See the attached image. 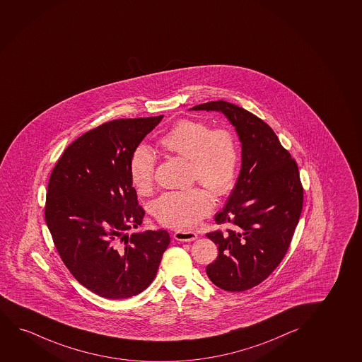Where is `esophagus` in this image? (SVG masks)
I'll use <instances>...</instances> for the list:
<instances>
[{"instance_id":"esophagus-1","label":"esophagus","mask_w":362,"mask_h":362,"mask_svg":"<svg viewBox=\"0 0 362 362\" xmlns=\"http://www.w3.org/2000/svg\"><path fill=\"white\" fill-rule=\"evenodd\" d=\"M174 238L175 240L181 241V243H191L198 238V235L192 231H187V230H179L174 233Z\"/></svg>"}]
</instances>
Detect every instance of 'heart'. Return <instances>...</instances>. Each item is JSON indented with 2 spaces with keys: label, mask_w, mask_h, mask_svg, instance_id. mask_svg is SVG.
Instances as JSON below:
<instances>
[{
  "label": "heart",
  "mask_w": 362,
  "mask_h": 362,
  "mask_svg": "<svg viewBox=\"0 0 362 362\" xmlns=\"http://www.w3.org/2000/svg\"><path fill=\"white\" fill-rule=\"evenodd\" d=\"M159 146L189 161L194 180L213 194L229 192L238 164V146L230 129H211L209 124L181 119L159 139ZM129 175L139 192H149L154 185L156 156L146 146H138L129 163ZM211 211L206 189L193 187L165 192L153 203V214L159 223L177 230L196 228Z\"/></svg>",
  "instance_id": "heart-1"
}]
</instances>
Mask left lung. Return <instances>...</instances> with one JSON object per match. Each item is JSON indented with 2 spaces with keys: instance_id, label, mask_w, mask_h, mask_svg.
Masks as SVG:
<instances>
[{
  "instance_id": "left-lung-1",
  "label": "left lung",
  "mask_w": 362,
  "mask_h": 362,
  "mask_svg": "<svg viewBox=\"0 0 362 362\" xmlns=\"http://www.w3.org/2000/svg\"><path fill=\"white\" fill-rule=\"evenodd\" d=\"M191 110L224 114L241 142L238 181L216 216V224L231 228L206 233L219 250L206 275L223 290L245 291L267 279L288 252L303 203L298 164L274 131L250 111L223 100Z\"/></svg>"
}]
</instances>
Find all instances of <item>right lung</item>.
<instances>
[{"label": "right lung", "instance_id": "1", "mask_svg": "<svg viewBox=\"0 0 362 362\" xmlns=\"http://www.w3.org/2000/svg\"><path fill=\"white\" fill-rule=\"evenodd\" d=\"M156 117L114 119L67 146L51 173L45 220L64 266L101 298H132L156 278L170 243L166 230L126 233L142 224L129 163Z\"/></svg>", "mask_w": 362, "mask_h": 362}]
</instances>
